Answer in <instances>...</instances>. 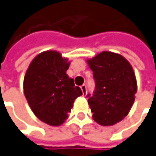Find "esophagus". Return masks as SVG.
<instances>
[{
    "label": "esophagus",
    "instance_id": "1",
    "mask_svg": "<svg viewBox=\"0 0 156 156\" xmlns=\"http://www.w3.org/2000/svg\"><path fill=\"white\" fill-rule=\"evenodd\" d=\"M80 89L82 91V94L83 96H86L87 95V86L85 84H83V85L80 86Z\"/></svg>",
    "mask_w": 156,
    "mask_h": 156
}]
</instances>
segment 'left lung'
<instances>
[{"instance_id": "8db88e82", "label": "left lung", "mask_w": 156, "mask_h": 156, "mask_svg": "<svg viewBox=\"0 0 156 156\" xmlns=\"http://www.w3.org/2000/svg\"><path fill=\"white\" fill-rule=\"evenodd\" d=\"M87 62L95 80L94 94L87 96L93 119L103 126L119 123L134 103L137 87L132 67L124 56L109 51Z\"/></svg>"}]
</instances>
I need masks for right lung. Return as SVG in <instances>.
<instances>
[{
    "label": "right lung",
    "instance_id": "1",
    "mask_svg": "<svg viewBox=\"0 0 156 156\" xmlns=\"http://www.w3.org/2000/svg\"><path fill=\"white\" fill-rule=\"evenodd\" d=\"M67 58L54 51L42 52L30 63L24 77V94L37 118L59 126L65 122L74 101L82 95L74 80L66 74Z\"/></svg>",
    "mask_w": 156,
    "mask_h": 156
}]
</instances>
